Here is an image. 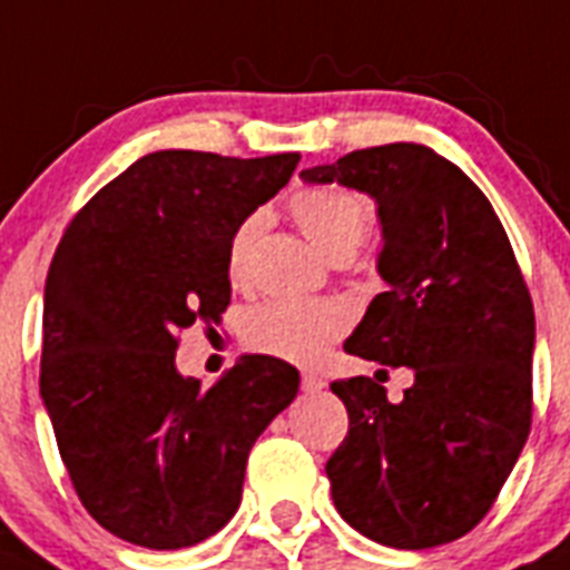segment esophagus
<instances>
[{
	"label": "esophagus",
	"mask_w": 570,
	"mask_h": 570,
	"mask_svg": "<svg viewBox=\"0 0 570 570\" xmlns=\"http://www.w3.org/2000/svg\"><path fill=\"white\" fill-rule=\"evenodd\" d=\"M301 387H304L306 393H318V390L326 387V379L318 373H304L301 375Z\"/></svg>",
	"instance_id": "34e87169"
}]
</instances>
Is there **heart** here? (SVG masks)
<instances>
[{
	"mask_svg": "<svg viewBox=\"0 0 570 570\" xmlns=\"http://www.w3.org/2000/svg\"><path fill=\"white\" fill-rule=\"evenodd\" d=\"M289 215L309 240L333 261H350L367 240L373 209L367 197L341 186H309L289 197ZM264 215L252 212L232 232L226 269L235 284L246 281ZM350 324V315L333 301L275 298L252 306L244 321L246 344L257 353L309 364L333 344Z\"/></svg>",
	"mask_w": 570,
	"mask_h": 570,
	"instance_id": "b5f03b06",
	"label": "heart"
}]
</instances>
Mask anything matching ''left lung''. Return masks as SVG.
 Instances as JSON below:
<instances>
[{
	"label": "left lung",
	"instance_id": "left-lung-1",
	"mask_svg": "<svg viewBox=\"0 0 570 570\" xmlns=\"http://www.w3.org/2000/svg\"><path fill=\"white\" fill-rule=\"evenodd\" d=\"M379 206L375 295L344 350L410 367L402 402L367 375L333 381L350 430L326 462L355 531L402 551L444 546L491 511L531 433L533 304L491 200L415 142L301 171Z\"/></svg>",
	"mask_w": 570,
	"mask_h": 570
}]
</instances>
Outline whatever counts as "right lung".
Segmentation results:
<instances>
[{"mask_svg": "<svg viewBox=\"0 0 570 570\" xmlns=\"http://www.w3.org/2000/svg\"><path fill=\"white\" fill-rule=\"evenodd\" d=\"M301 155L168 148L73 215L46 281L39 393L73 491L114 537L151 551L235 517L255 439L298 395V370L244 355L212 387L175 367L177 333L220 321L232 232Z\"/></svg>", "mask_w": 570, "mask_h": 570, "instance_id": "1", "label": "right lung"}]
</instances>
